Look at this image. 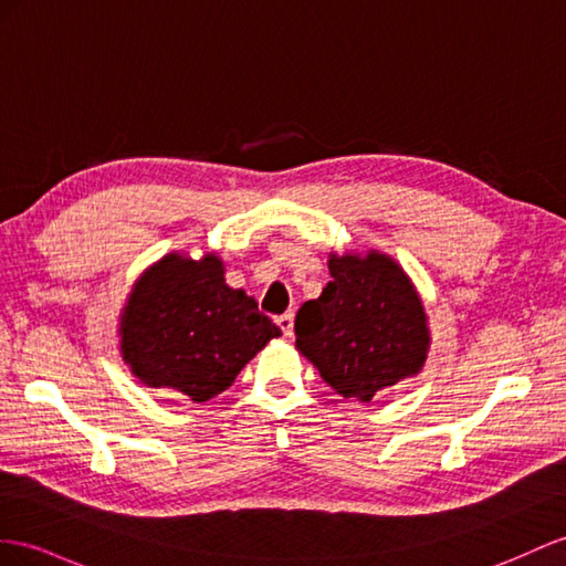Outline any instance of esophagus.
I'll use <instances>...</instances> for the list:
<instances>
[{"label":"esophagus","mask_w":566,"mask_h":566,"mask_svg":"<svg viewBox=\"0 0 566 566\" xmlns=\"http://www.w3.org/2000/svg\"><path fill=\"white\" fill-rule=\"evenodd\" d=\"M277 325L282 327V332H284L286 337H292V335H294V313H292V311L282 313V315L277 317Z\"/></svg>","instance_id":"1"}]
</instances>
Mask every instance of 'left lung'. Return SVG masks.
Instances as JSON below:
<instances>
[{"label": "left lung", "instance_id": "obj_1", "mask_svg": "<svg viewBox=\"0 0 566 566\" xmlns=\"http://www.w3.org/2000/svg\"><path fill=\"white\" fill-rule=\"evenodd\" d=\"M332 282L296 313V349L344 399L370 401L423 370V298L392 255L368 249L327 258Z\"/></svg>", "mask_w": 566, "mask_h": 566}]
</instances>
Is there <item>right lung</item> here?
Instances as JSON below:
<instances>
[{"label": "right lung", "instance_id": "obj_1", "mask_svg": "<svg viewBox=\"0 0 566 566\" xmlns=\"http://www.w3.org/2000/svg\"><path fill=\"white\" fill-rule=\"evenodd\" d=\"M280 335L253 296L224 282L217 253L163 255L143 270L119 313V354L134 378L196 403L222 395Z\"/></svg>", "mask_w": 566, "mask_h": 566}]
</instances>
